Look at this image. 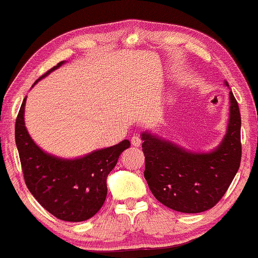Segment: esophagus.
<instances>
[{
  "mask_svg": "<svg viewBox=\"0 0 258 258\" xmlns=\"http://www.w3.org/2000/svg\"><path fill=\"white\" fill-rule=\"evenodd\" d=\"M141 143H142V140H141V137H139L137 135H134L132 137V144L134 147H140Z\"/></svg>",
  "mask_w": 258,
  "mask_h": 258,
  "instance_id": "obj_1",
  "label": "esophagus"
}]
</instances>
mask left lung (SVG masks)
Here are the masks:
<instances>
[{
	"label": "left lung",
	"mask_w": 258,
	"mask_h": 258,
	"mask_svg": "<svg viewBox=\"0 0 258 258\" xmlns=\"http://www.w3.org/2000/svg\"><path fill=\"white\" fill-rule=\"evenodd\" d=\"M228 86V82H225ZM146 158L144 177L165 207L185 214L209 210L220 202L231 184L242 156L241 114L230 91L227 135L210 154H192L168 141L142 134Z\"/></svg>",
	"instance_id": "obj_1"
}]
</instances>
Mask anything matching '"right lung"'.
Listing matches in <instances>:
<instances>
[{
	"label": "right lung",
	"mask_w": 258,
	"mask_h": 258,
	"mask_svg": "<svg viewBox=\"0 0 258 258\" xmlns=\"http://www.w3.org/2000/svg\"><path fill=\"white\" fill-rule=\"evenodd\" d=\"M61 64L63 61L38 80ZM24 104L26 98L16 117L15 142L27 188L45 210L59 220L82 222L93 217L107 197V176L130 142L124 140L76 160L50 156L28 134L24 126Z\"/></svg>",
	"instance_id": "obj_1"
}]
</instances>
